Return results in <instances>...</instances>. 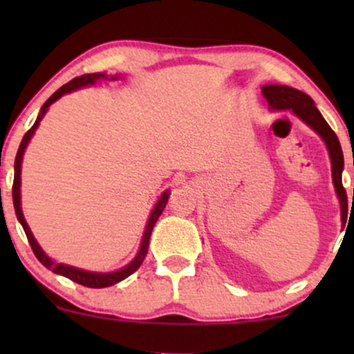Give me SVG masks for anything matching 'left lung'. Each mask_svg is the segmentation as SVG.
Segmentation results:
<instances>
[{"mask_svg":"<svg viewBox=\"0 0 354 354\" xmlns=\"http://www.w3.org/2000/svg\"><path fill=\"white\" fill-rule=\"evenodd\" d=\"M263 96L273 109H291L296 116L301 118L304 123L310 124L323 138L331 158L333 183H335L336 193H338L341 205H343L346 201V189L343 188V181H341V173H343L344 166L343 151H341L338 136L330 128V124L324 121V118L321 116L318 108L315 106V101L306 93L290 86H283V84H266V86H263Z\"/></svg>","mask_w":354,"mask_h":354,"instance_id":"left-lung-1","label":"left lung"}]
</instances>
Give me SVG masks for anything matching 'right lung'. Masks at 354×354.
<instances>
[{
    "mask_svg": "<svg viewBox=\"0 0 354 354\" xmlns=\"http://www.w3.org/2000/svg\"><path fill=\"white\" fill-rule=\"evenodd\" d=\"M101 80H108V76L104 75V73H93V75H81L78 78L71 80L70 83H66L64 86H61L58 91L53 93V95L48 98L46 103L41 106V111H39L38 118H36L35 124L31 126L30 129L26 131V135L23 136L21 140V145H19V149L18 153H16V160H15V180H13V205H15V211H16V216H18L19 223H21L24 233H26V238L28 241H30L31 245V250H33V253L36 258L39 259V263H41L43 266L50 268L53 273L56 274H61V276H66V278H70L71 281L78 283V284H83V286H88V288H106V286H113V284L123 281L124 278H128L129 274H133L138 268L141 266V263H143L146 253H148V245H149V236H151V231H153V226L154 223L158 221V218L161 216V213H163L166 203H168V196L169 193L166 191L163 193V196L160 198V201L156 203V206H154L151 216L148 219V225H146V230H145V236H143V241H141V248H140V253L135 259H133L131 263H129L128 266H124L123 270L120 271H115V273H89V271H84V270H78V268H73V266H68V265H63V263H55L51 258H48L46 254H44V251L39 248L38 243H36V239L33 236V233H31L30 228H28L26 221H24V216H23V211H21V201H19V186H21V161H23V153L24 149H26L28 143H30L31 136H33L35 129L38 128L39 121L43 120L44 113L48 111V106H50L51 103H55L56 100H59L61 96L66 95V93L73 91V89H78L81 86H88V84H93L96 83V81H101ZM109 80H116V76H109Z\"/></svg>",
    "mask_w": 354,
    "mask_h": 354,
    "instance_id": "1",
    "label": "right lung"
}]
</instances>
